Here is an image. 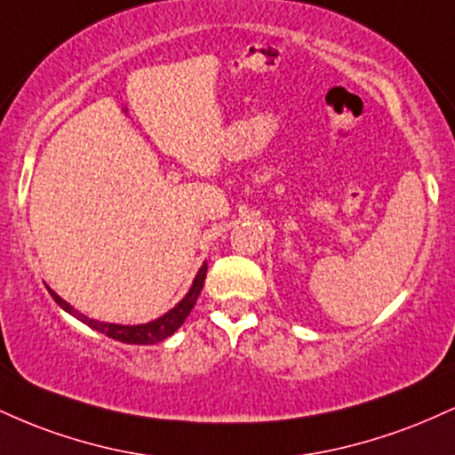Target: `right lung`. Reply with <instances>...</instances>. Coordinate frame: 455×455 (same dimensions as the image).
<instances>
[{"label": "right lung", "mask_w": 455, "mask_h": 455, "mask_svg": "<svg viewBox=\"0 0 455 455\" xmlns=\"http://www.w3.org/2000/svg\"><path fill=\"white\" fill-rule=\"evenodd\" d=\"M205 274H207V265H203V267L198 269L195 282H192V289L188 291L184 299H181L173 310L166 312L164 316L156 318V321L151 323H145V325H115V323L93 321V318H87L85 315H81V312H76L70 304H66V301L61 299L60 295H55L53 291H49V293L66 312H70V315L76 316L78 321L85 323V325H90L92 329H96V331L104 333V336L113 338V340L126 342V344H156L164 340V338L173 336L177 329L181 327V323L186 321L188 315H190L192 307L196 304L198 295H201L203 284H205Z\"/></svg>", "instance_id": "right-lung-1"}]
</instances>
